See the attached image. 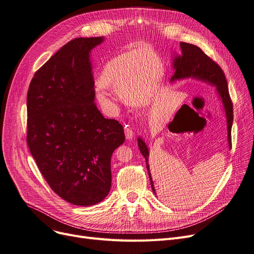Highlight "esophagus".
<instances>
[{"label":"esophagus","mask_w":254,"mask_h":254,"mask_svg":"<svg viewBox=\"0 0 254 254\" xmlns=\"http://www.w3.org/2000/svg\"><path fill=\"white\" fill-rule=\"evenodd\" d=\"M124 130H125V135H126V138L127 139H132L133 138V135H134V132H133V130H132V128H131L130 126H128V125H126L125 126V128H124Z\"/></svg>","instance_id":"obj_1"}]
</instances>
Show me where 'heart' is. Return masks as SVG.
Returning <instances> with one entry per match:
<instances>
[{
	"instance_id": "heart-1",
	"label": "heart",
	"mask_w": 254,
	"mask_h": 254,
	"mask_svg": "<svg viewBox=\"0 0 254 254\" xmlns=\"http://www.w3.org/2000/svg\"><path fill=\"white\" fill-rule=\"evenodd\" d=\"M165 73L164 60L153 51L146 48L128 50L106 63L98 85L114 92L129 107L144 108L156 99ZM97 98L104 106L113 103L104 90H100Z\"/></svg>"
}]
</instances>
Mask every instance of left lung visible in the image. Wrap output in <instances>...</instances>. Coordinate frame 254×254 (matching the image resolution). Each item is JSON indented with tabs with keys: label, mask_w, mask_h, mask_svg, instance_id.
Wrapping results in <instances>:
<instances>
[{
	"label": "left lung",
	"mask_w": 254,
	"mask_h": 254,
	"mask_svg": "<svg viewBox=\"0 0 254 254\" xmlns=\"http://www.w3.org/2000/svg\"><path fill=\"white\" fill-rule=\"evenodd\" d=\"M181 53L172 54V66L175 70L174 75L171 77V82L184 79H195L202 81L211 86H215L216 94L219 97L223 109H224L227 125V139L228 146L231 145V127L233 122L232 103L228 93V85L222 68L202 51L199 47L187 43H180ZM137 144L141 155L146 159L148 174L151 182V188L157 197V192L153 179H152L149 167V149L145 140L140 136L137 137Z\"/></svg>",
	"instance_id": "1"
}]
</instances>
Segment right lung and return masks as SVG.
<instances>
[{
	"mask_svg": "<svg viewBox=\"0 0 254 254\" xmlns=\"http://www.w3.org/2000/svg\"><path fill=\"white\" fill-rule=\"evenodd\" d=\"M104 37L76 38L35 73L27 95V144L50 188L74 205H95L111 187V155L124 128L96 106L90 52Z\"/></svg>",
	"mask_w": 254,
	"mask_h": 254,
	"instance_id": "obj_1",
	"label": "right lung"
}]
</instances>
